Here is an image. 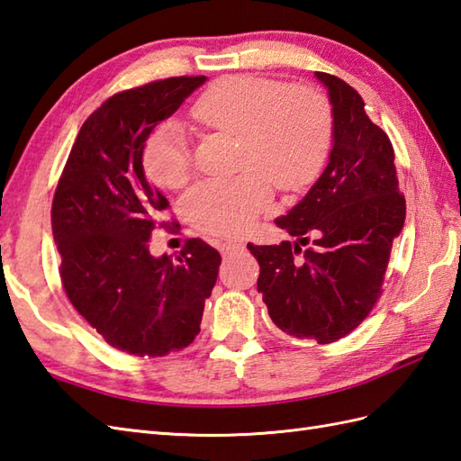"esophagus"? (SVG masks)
I'll list each match as a JSON object with an SVG mask.
<instances>
[{
	"mask_svg": "<svg viewBox=\"0 0 461 461\" xmlns=\"http://www.w3.org/2000/svg\"><path fill=\"white\" fill-rule=\"evenodd\" d=\"M242 249H244V244H242V242H239V240L219 242V250H221V254H222V256H229V254L237 252V250H242Z\"/></svg>",
	"mask_w": 461,
	"mask_h": 461,
	"instance_id": "1",
	"label": "esophagus"
}]
</instances>
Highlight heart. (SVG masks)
<instances>
[{"label": "heart", "instance_id": "b5f03b06", "mask_svg": "<svg viewBox=\"0 0 461 461\" xmlns=\"http://www.w3.org/2000/svg\"><path fill=\"white\" fill-rule=\"evenodd\" d=\"M189 115L199 127L237 134L239 166L230 179H207L184 199L197 229L237 237L249 230L272 201V182L284 189L309 184L327 158L332 113L327 97L312 87H287L250 76H229L211 84ZM144 167L166 187L187 182L189 146L184 127L166 121L144 144Z\"/></svg>", "mask_w": 461, "mask_h": 461}]
</instances>
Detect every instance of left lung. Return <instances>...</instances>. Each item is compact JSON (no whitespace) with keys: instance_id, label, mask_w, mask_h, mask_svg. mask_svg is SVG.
Listing matches in <instances>:
<instances>
[{"instance_id":"8db88e82","label":"left lung","mask_w":461,"mask_h":461,"mask_svg":"<svg viewBox=\"0 0 461 461\" xmlns=\"http://www.w3.org/2000/svg\"><path fill=\"white\" fill-rule=\"evenodd\" d=\"M315 77L332 113L329 164L305 197L276 219L297 240L249 249L260 264L258 291L277 327L330 344L375 305L393 240L405 224V197L391 140L366 115L360 94L336 76ZM309 238L313 244L301 251Z\"/></svg>"}]
</instances>
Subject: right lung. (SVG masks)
<instances>
[{
    "label": "right lung",
    "instance_id": "1",
    "mask_svg": "<svg viewBox=\"0 0 461 461\" xmlns=\"http://www.w3.org/2000/svg\"><path fill=\"white\" fill-rule=\"evenodd\" d=\"M205 76L167 77L121 92L82 125L52 201L60 277L76 311L119 350L166 356L194 342L221 254L192 239L179 256H152L167 199L144 176L150 132Z\"/></svg>",
    "mask_w": 461,
    "mask_h": 461
}]
</instances>
